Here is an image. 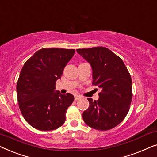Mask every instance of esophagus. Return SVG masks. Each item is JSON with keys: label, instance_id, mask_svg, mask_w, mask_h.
<instances>
[{"label": "esophagus", "instance_id": "1", "mask_svg": "<svg viewBox=\"0 0 157 157\" xmlns=\"http://www.w3.org/2000/svg\"><path fill=\"white\" fill-rule=\"evenodd\" d=\"M81 98V96H80V95H75V96H74V99H75V101L79 100Z\"/></svg>", "mask_w": 157, "mask_h": 157}]
</instances>
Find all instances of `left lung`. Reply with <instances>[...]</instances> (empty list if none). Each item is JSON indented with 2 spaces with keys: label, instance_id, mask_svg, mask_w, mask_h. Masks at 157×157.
Wrapping results in <instances>:
<instances>
[{
  "label": "left lung",
  "instance_id": "obj_1",
  "mask_svg": "<svg viewBox=\"0 0 157 157\" xmlns=\"http://www.w3.org/2000/svg\"><path fill=\"white\" fill-rule=\"evenodd\" d=\"M90 63L93 84L101 89L98 99L88 98L89 107L83 111L86 124L94 129L114 128L127 115L132 99V78L120 58L105 47L77 49Z\"/></svg>",
  "mask_w": 157,
  "mask_h": 157
}]
</instances>
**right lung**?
I'll list each match as a JSON object with an SVG mask.
<instances>
[{
    "mask_svg": "<svg viewBox=\"0 0 157 157\" xmlns=\"http://www.w3.org/2000/svg\"><path fill=\"white\" fill-rule=\"evenodd\" d=\"M74 53V49H40L21 71L16 86L19 108L25 121L36 129L54 130L65 122L74 96L55 91V86Z\"/></svg>",
    "mask_w": 157,
    "mask_h": 157,
    "instance_id": "obj_1",
    "label": "right lung"
}]
</instances>
